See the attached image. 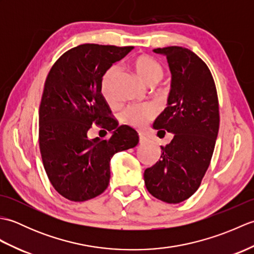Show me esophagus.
Instances as JSON below:
<instances>
[{
  "label": "esophagus",
  "mask_w": 254,
  "mask_h": 254,
  "mask_svg": "<svg viewBox=\"0 0 254 254\" xmlns=\"http://www.w3.org/2000/svg\"><path fill=\"white\" fill-rule=\"evenodd\" d=\"M149 142V139L147 137H145L142 134H139V144L141 145H145Z\"/></svg>",
  "instance_id": "34e87169"
}]
</instances>
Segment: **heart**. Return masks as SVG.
I'll return each instance as SVG.
<instances>
[{
  "label": "heart",
  "mask_w": 254,
  "mask_h": 254,
  "mask_svg": "<svg viewBox=\"0 0 254 254\" xmlns=\"http://www.w3.org/2000/svg\"><path fill=\"white\" fill-rule=\"evenodd\" d=\"M130 66L138 78L147 85H156L163 78L164 69L158 61L148 56H138L134 58L130 63ZM118 74L116 66L108 69L101 80V95L108 105H115L117 96L115 93V80ZM155 111L150 107L131 106L127 108L122 113V120L128 126L135 128H144L153 120Z\"/></svg>",
  "instance_id": "obj_1"
}]
</instances>
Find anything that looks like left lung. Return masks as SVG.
<instances>
[{"instance_id": "1", "label": "left lung", "mask_w": 254, "mask_h": 254, "mask_svg": "<svg viewBox=\"0 0 254 254\" xmlns=\"http://www.w3.org/2000/svg\"><path fill=\"white\" fill-rule=\"evenodd\" d=\"M154 52L167 58L171 89L153 127L174 138L161 146L160 159L145 170L144 181L153 196L177 204L195 193L212 159L219 128L217 91L209 68L191 50L174 46Z\"/></svg>"}]
</instances>
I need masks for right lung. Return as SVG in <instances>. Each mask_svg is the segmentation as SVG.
<instances>
[{"label":"right lung","instance_id":"obj_1","mask_svg":"<svg viewBox=\"0 0 254 254\" xmlns=\"http://www.w3.org/2000/svg\"><path fill=\"white\" fill-rule=\"evenodd\" d=\"M133 47L85 44L66 51L48 74L39 108V147L47 176L62 196L84 202L104 192L110 160L135 147L138 135L111 118L101 80L113 63ZM93 124L113 132L109 140H90Z\"/></svg>","mask_w":254,"mask_h":254}]
</instances>
